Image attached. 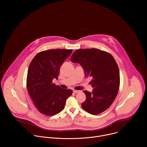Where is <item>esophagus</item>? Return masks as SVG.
Instances as JSON below:
<instances>
[{"label": "esophagus", "mask_w": 147, "mask_h": 147, "mask_svg": "<svg viewBox=\"0 0 147 147\" xmlns=\"http://www.w3.org/2000/svg\"><path fill=\"white\" fill-rule=\"evenodd\" d=\"M73 92H74V93H75V94H77V93H79V92H80V91H78V90H73Z\"/></svg>", "instance_id": "obj_1"}]
</instances>
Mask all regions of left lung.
<instances>
[{"instance_id":"left-lung-1","label":"left lung","mask_w":147,"mask_h":147,"mask_svg":"<svg viewBox=\"0 0 147 147\" xmlns=\"http://www.w3.org/2000/svg\"><path fill=\"white\" fill-rule=\"evenodd\" d=\"M71 61L80 64L86 76H91L92 92L84 91L86 100L83 108L92 115H98L107 109L116 97L120 86L118 65L109 53L96 49H78Z\"/></svg>"}]
</instances>
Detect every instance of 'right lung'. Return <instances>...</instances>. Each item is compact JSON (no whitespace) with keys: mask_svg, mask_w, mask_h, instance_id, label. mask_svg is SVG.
Segmentation results:
<instances>
[{"mask_svg":"<svg viewBox=\"0 0 147 147\" xmlns=\"http://www.w3.org/2000/svg\"><path fill=\"white\" fill-rule=\"evenodd\" d=\"M72 49H55L39 52L30 64L27 88L33 102L41 113L53 116L65 107L72 90L63 89L52 83L57 79L60 68Z\"/></svg>","mask_w":147,"mask_h":147,"instance_id":"add662e5","label":"right lung"}]
</instances>
